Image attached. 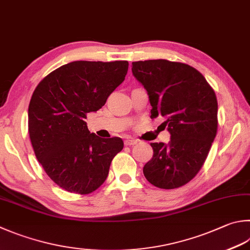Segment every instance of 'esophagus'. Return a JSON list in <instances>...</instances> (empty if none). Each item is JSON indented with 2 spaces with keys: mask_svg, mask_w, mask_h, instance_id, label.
Returning <instances> with one entry per match:
<instances>
[{
  "mask_svg": "<svg viewBox=\"0 0 250 250\" xmlns=\"http://www.w3.org/2000/svg\"><path fill=\"white\" fill-rule=\"evenodd\" d=\"M124 144L126 146H134V145L137 144V140H135V139H126L124 141Z\"/></svg>",
  "mask_w": 250,
  "mask_h": 250,
  "instance_id": "1",
  "label": "esophagus"
}]
</instances>
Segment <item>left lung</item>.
<instances>
[{"instance_id": "left-lung-1", "label": "left lung", "mask_w": 250, "mask_h": 250, "mask_svg": "<svg viewBox=\"0 0 250 250\" xmlns=\"http://www.w3.org/2000/svg\"><path fill=\"white\" fill-rule=\"evenodd\" d=\"M151 104V119L171 134L168 144L152 143L153 157L144 167L149 183L163 189L185 185L204 166L218 129V101L206 78L187 64L167 60L131 63Z\"/></svg>"}]
</instances>
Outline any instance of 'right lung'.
I'll list each match as a JSON object with an SVG mask.
<instances>
[{"instance_id":"right-lung-1","label":"right lung","mask_w":250,"mask_h":250,"mask_svg":"<svg viewBox=\"0 0 250 250\" xmlns=\"http://www.w3.org/2000/svg\"><path fill=\"white\" fill-rule=\"evenodd\" d=\"M127 61H76L53 70L38 84L28 107V130L38 161L56 185L86 195L106 180L119 137L100 138L84 120L124 82Z\"/></svg>"}]
</instances>
